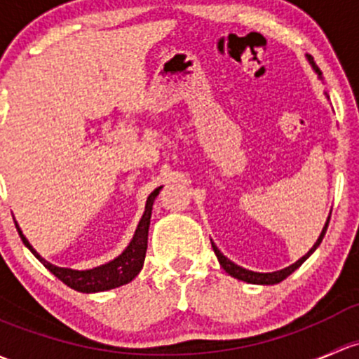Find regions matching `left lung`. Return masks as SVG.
<instances>
[{
	"label": "left lung",
	"mask_w": 359,
	"mask_h": 359,
	"mask_svg": "<svg viewBox=\"0 0 359 359\" xmlns=\"http://www.w3.org/2000/svg\"><path fill=\"white\" fill-rule=\"evenodd\" d=\"M308 62H309V65L313 67V70H315L316 74H318V77H320V75H322V72L318 70V67H315V62H313V60L309 58V56H308ZM327 97H329V96H327ZM329 222H330V215H329V218H327L325 227L322 229V233H320V236H318V239H316V243L313 244V248L309 249V251L306 252V255L303 256V258H299L296 263H292V265L285 266V269L277 270V271H270V273H259V271H252V270L243 269V266H239V265H236V263H233V262H230L227 256H224V252H222L220 249L215 246V243H211V248H213V251H215V255H217L218 263H220V265H222V269L227 271L230 277L237 278V280L248 282V284L273 285V284H278V282H282V280H284V278H287L289 275L292 273L294 270L299 269V266L303 265V263L306 262V259L309 258V256H311L313 252H315V249L320 246V243H322L323 236H325L327 227H329Z\"/></svg>",
	"instance_id": "1"
}]
</instances>
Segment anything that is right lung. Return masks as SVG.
I'll return each mask as SVG.
<instances>
[{"label":"right lung","mask_w":359,"mask_h":359,"mask_svg":"<svg viewBox=\"0 0 359 359\" xmlns=\"http://www.w3.org/2000/svg\"><path fill=\"white\" fill-rule=\"evenodd\" d=\"M161 187H156L146 199V208L142 213L141 220H139L137 229H135L134 237L129 243V246L122 251V255H118L116 258H113L111 262L104 263V265L94 266L89 270H74V269H63V266H56L53 263L46 262L39 252L36 251L27 237L22 233L20 227L17 225L18 233H20L24 244L30 249L34 256L51 271L55 277H58L63 284H67L69 287L79 290V292H103V290L116 289L120 285H126L129 282L134 280L137 277V273L141 271L142 265H144L146 258V249H148V230H149V222H151V211H153V203L156 199V196L160 194Z\"/></svg>","instance_id":"obj_1"}]
</instances>
